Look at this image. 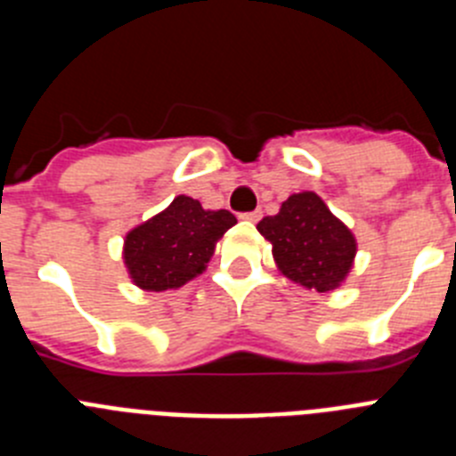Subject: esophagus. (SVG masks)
<instances>
[{"instance_id":"34e87169","label":"esophagus","mask_w":456,"mask_h":456,"mask_svg":"<svg viewBox=\"0 0 456 456\" xmlns=\"http://www.w3.org/2000/svg\"><path fill=\"white\" fill-rule=\"evenodd\" d=\"M263 216V209H253V212H244L241 215V219H247V221H257Z\"/></svg>"}]
</instances>
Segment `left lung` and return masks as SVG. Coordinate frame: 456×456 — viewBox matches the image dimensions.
Masks as SVG:
<instances>
[{
	"label": "left lung",
	"instance_id": "8db88e82",
	"mask_svg": "<svg viewBox=\"0 0 456 456\" xmlns=\"http://www.w3.org/2000/svg\"><path fill=\"white\" fill-rule=\"evenodd\" d=\"M272 241L278 269L308 289H336L349 273L356 256V240L313 191L294 193L281 212L257 224Z\"/></svg>",
	"mask_w": 456,
	"mask_h": 456
}]
</instances>
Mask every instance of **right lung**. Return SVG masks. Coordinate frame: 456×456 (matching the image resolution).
<instances>
[{"label":"right lung","mask_w":456,"mask_h":456,"mask_svg":"<svg viewBox=\"0 0 456 456\" xmlns=\"http://www.w3.org/2000/svg\"><path fill=\"white\" fill-rule=\"evenodd\" d=\"M237 224L228 209H203L199 200L178 196L164 212L125 237V265L134 283L162 292L199 276L215 244Z\"/></svg>","instance_id":"add662e5"}]
</instances>
